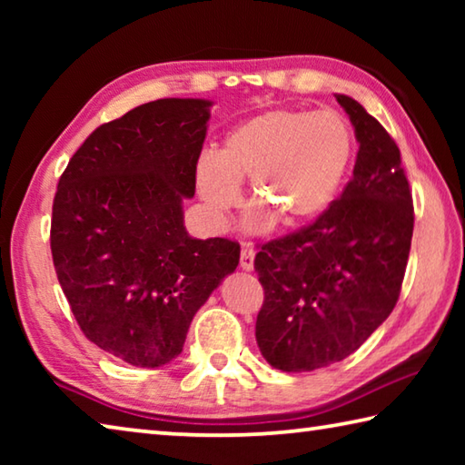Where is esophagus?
I'll use <instances>...</instances> for the list:
<instances>
[{
	"instance_id": "34e87169",
	"label": "esophagus",
	"mask_w": 465,
	"mask_h": 465,
	"mask_svg": "<svg viewBox=\"0 0 465 465\" xmlns=\"http://www.w3.org/2000/svg\"><path fill=\"white\" fill-rule=\"evenodd\" d=\"M240 266L243 271H254V248L250 243H243L240 252Z\"/></svg>"
}]
</instances>
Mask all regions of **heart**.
<instances>
[{"instance_id":"heart-1","label":"heart","mask_w":465,"mask_h":465,"mask_svg":"<svg viewBox=\"0 0 465 465\" xmlns=\"http://www.w3.org/2000/svg\"><path fill=\"white\" fill-rule=\"evenodd\" d=\"M352 155L355 135L336 110H266L235 124L219 153L199 157L196 191L213 213H225L240 203L242 180H250V232H269L277 217L310 223L332 207Z\"/></svg>"}]
</instances>
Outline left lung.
Here are the masks:
<instances>
[{
	"label": "left lung",
	"mask_w": 465,
	"mask_h": 465,
	"mask_svg": "<svg viewBox=\"0 0 465 465\" xmlns=\"http://www.w3.org/2000/svg\"><path fill=\"white\" fill-rule=\"evenodd\" d=\"M359 143L351 183L324 215L264 243L256 342L274 369L313 371L352 355L398 302L414 207L400 149L357 100L336 94Z\"/></svg>",
	"instance_id": "left-lung-1"
}]
</instances>
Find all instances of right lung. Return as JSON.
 Instances as JSON below:
<instances>
[{
    "mask_svg": "<svg viewBox=\"0 0 465 465\" xmlns=\"http://www.w3.org/2000/svg\"><path fill=\"white\" fill-rule=\"evenodd\" d=\"M213 102L163 98L84 141L53 201L54 271L77 324L133 367L183 352L194 313L240 262L225 238L184 227Z\"/></svg>",
    "mask_w": 465,
    "mask_h": 465,
    "instance_id": "1",
    "label": "right lung"
}]
</instances>
